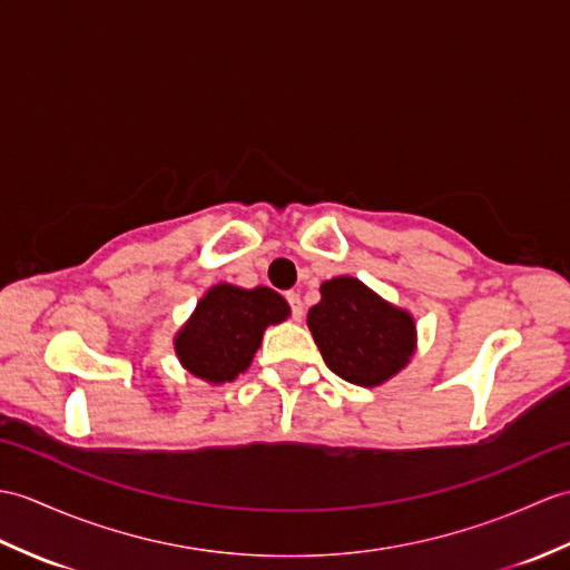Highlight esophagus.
<instances>
[{
	"mask_svg": "<svg viewBox=\"0 0 570 570\" xmlns=\"http://www.w3.org/2000/svg\"><path fill=\"white\" fill-rule=\"evenodd\" d=\"M286 301H288V306H291V315H294L296 321H301V317H303V303H301V296L296 294V291H288V294H286Z\"/></svg>",
	"mask_w": 570,
	"mask_h": 570,
	"instance_id": "34e87169",
	"label": "esophagus"
}]
</instances>
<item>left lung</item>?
I'll return each instance as SVG.
<instances>
[{"instance_id":"8db88e82","label":"left lung","mask_w":570,"mask_h":570,"mask_svg":"<svg viewBox=\"0 0 570 570\" xmlns=\"http://www.w3.org/2000/svg\"><path fill=\"white\" fill-rule=\"evenodd\" d=\"M308 330L325 364L354 386L374 389L410 364L417 347L415 317L354 276L321 284Z\"/></svg>"}]
</instances>
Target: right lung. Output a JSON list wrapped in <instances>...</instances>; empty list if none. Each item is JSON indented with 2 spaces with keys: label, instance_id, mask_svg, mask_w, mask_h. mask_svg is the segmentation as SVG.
<instances>
[{
  "label": "right lung",
  "instance_id": "right-lung-1",
  "mask_svg": "<svg viewBox=\"0 0 570 570\" xmlns=\"http://www.w3.org/2000/svg\"><path fill=\"white\" fill-rule=\"evenodd\" d=\"M288 315L286 298L269 286L216 284L177 330V360L210 386L230 383L253 364L264 330L284 323Z\"/></svg>",
  "mask_w": 570,
  "mask_h": 570
}]
</instances>
